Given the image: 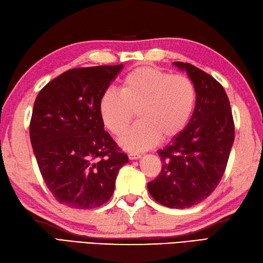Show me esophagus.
I'll return each mask as SVG.
<instances>
[{
	"instance_id": "esophagus-1",
	"label": "esophagus",
	"mask_w": 263,
	"mask_h": 263,
	"mask_svg": "<svg viewBox=\"0 0 263 263\" xmlns=\"http://www.w3.org/2000/svg\"><path fill=\"white\" fill-rule=\"evenodd\" d=\"M127 156H129V159L130 160H138V159H140V158H141V155L133 154V152H131V154H129Z\"/></svg>"
}]
</instances>
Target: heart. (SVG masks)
Segmentation results:
<instances>
[{"instance_id": "heart-1", "label": "heart", "mask_w": 263, "mask_h": 263, "mask_svg": "<svg viewBox=\"0 0 263 263\" xmlns=\"http://www.w3.org/2000/svg\"><path fill=\"white\" fill-rule=\"evenodd\" d=\"M196 104V89L184 75H170L155 67H139L127 74L119 91L107 89L100 101L104 125L123 134L137 112L139 122L119 140L122 148L139 152L185 129Z\"/></svg>"}]
</instances>
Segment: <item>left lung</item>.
Returning a JSON list of instances; mask_svg holds the SVG:
<instances>
[{"mask_svg":"<svg viewBox=\"0 0 263 263\" xmlns=\"http://www.w3.org/2000/svg\"><path fill=\"white\" fill-rule=\"evenodd\" d=\"M186 70L196 89V104L187 126L158 151L162 168L148 182L152 197L170 209H186L209 197L221 181L234 142L229 97L215 78L191 64Z\"/></svg>","mask_w":263,"mask_h":263,"instance_id":"left-lung-1","label":"left lung"}]
</instances>
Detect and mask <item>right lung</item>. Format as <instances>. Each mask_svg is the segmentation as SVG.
I'll use <instances>...</instances> for the list:
<instances>
[{"label": "right lung", "mask_w": 263, "mask_h": 263, "mask_svg": "<svg viewBox=\"0 0 263 263\" xmlns=\"http://www.w3.org/2000/svg\"><path fill=\"white\" fill-rule=\"evenodd\" d=\"M123 65L65 71L34 101L30 140L49 191L60 204L94 209L111 198L129 158L104 130L100 101Z\"/></svg>", "instance_id": "1"}]
</instances>
